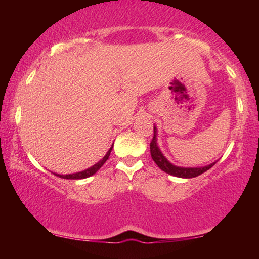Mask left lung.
I'll return each instance as SVG.
<instances>
[{
    "instance_id": "left-lung-1",
    "label": "left lung",
    "mask_w": 259,
    "mask_h": 259,
    "mask_svg": "<svg viewBox=\"0 0 259 259\" xmlns=\"http://www.w3.org/2000/svg\"><path fill=\"white\" fill-rule=\"evenodd\" d=\"M154 136L153 139H152L151 144H150V148H151V157L153 159V161L158 165V167L162 169V171L168 173V175L178 177V178H194V177H198L201 173L206 172L207 169H210L212 166H213L215 162H212L210 165L206 166H201V167H182V166H177L173 165L172 162H169L167 160V158L162 154V152L160 151V148L158 146V131L157 127L154 126Z\"/></svg>"
}]
</instances>
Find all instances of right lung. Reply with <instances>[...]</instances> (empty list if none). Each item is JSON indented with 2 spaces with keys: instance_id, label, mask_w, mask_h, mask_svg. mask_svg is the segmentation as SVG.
I'll list each match as a JSON object with an SVG mask.
<instances>
[{
  "instance_id": "obj_1",
  "label": "right lung",
  "mask_w": 259,
  "mask_h": 259,
  "mask_svg": "<svg viewBox=\"0 0 259 259\" xmlns=\"http://www.w3.org/2000/svg\"><path fill=\"white\" fill-rule=\"evenodd\" d=\"M112 148H113V146H112L111 148H109L107 153L105 154V157L102 158L100 161H98L97 164H94L93 166H91L90 168L84 169V171L76 172V173H72V175H66V176H65V175H58V173H54V175L60 177V178H63V179H84V178H88V177L95 175V173H97V172L99 171V169H100L101 166L104 165L106 161H107L109 154H111V152H112Z\"/></svg>"
}]
</instances>
